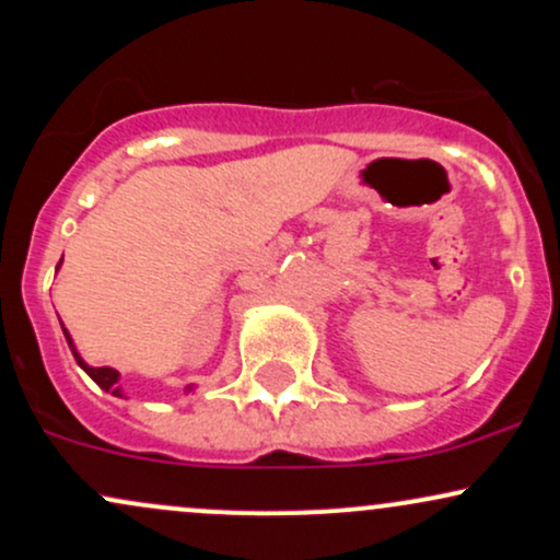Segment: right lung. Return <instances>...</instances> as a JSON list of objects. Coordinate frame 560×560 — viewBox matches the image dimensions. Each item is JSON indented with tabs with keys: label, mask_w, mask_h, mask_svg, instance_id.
Here are the masks:
<instances>
[{
	"label": "right lung",
	"mask_w": 560,
	"mask_h": 560,
	"mask_svg": "<svg viewBox=\"0 0 560 560\" xmlns=\"http://www.w3.org/2000/svg\"><path fill=\"white\" fill-rule=\"evenodd\" d=\"M60 262H62V260H60ZM57 268H60V266H57ZM62 334H66V339H68V347H70V352H73L75 363H79L81 369L86 371V374L92 376L94 382L100 384L102 389H105V392H110V395H115V397H124V389H120V384H118V378H120L118 371L110 369V365H100V369H94V365H89V363L83 361V358L79 355V350H75V345H73V337H70L66 326H62ZM191 389H195V384H186V387H184V392H191Z\"/></svg>",
	"instance_id": "add662e5"
}]
</instances>
